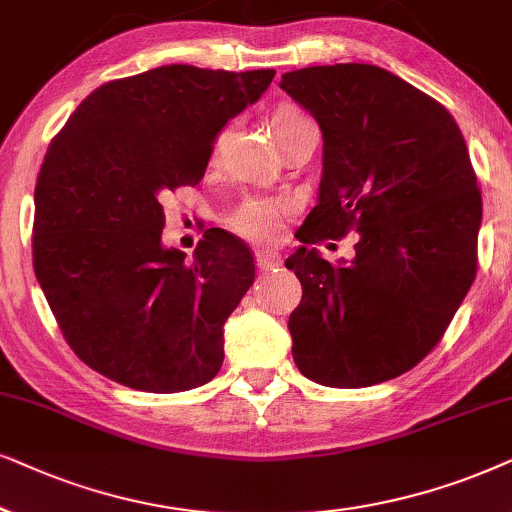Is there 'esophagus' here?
<instances>
[{"label": "esophagus", "instance_id": "esophagus-1", "mask_svg": "<svg viewBox=\"0 0 512 512\" xmlns=\"http://www.w3.org/2000/svg\"><path fill=\"white\" fill-rule=\"evenodd\" d=\"M255 260H257V269L260 271H271V269L281 267V255L274 250H257Z\"/></svg>", "mask_w": 512, "mask_h": 512}]
</instances>
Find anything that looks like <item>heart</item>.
Wrapping results in <instances>:
<instances>
[{
    "label": "heart",
    "mask_w": 512,
    "mask_h": 512,
    "mask_svg": "<svg viewBox=\"0 0 512 512\" xmlns=\"http://www.w3.org/2000/svg\"><path fill=\"white\" fill-rule=\"evenodd\" d=\"M302 121H309V117L299 112L297 107L276 109V114L271 117V135L276 138V135L290 131ZM285 208H288V203L281 199H250L229 217V224L236 234L250 238V241H269L276 236Z\"/></svg>",
    "instance_id": "1"
}]
</instances>
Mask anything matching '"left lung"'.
Instances as JSON below:
<instances>
[{
    "label": "left lung",
    "instance_id": "obj_1",
    "mask_svg": "<svg viewBox=\"0 0 512 512\" xmlns=\"http://www.w3.org/2000/svg\"><path fill=\"white\" fill-rule=\"evenodd\" d=\"M281 88L323 133L318 206L285 260L302 283L292 358L332 388L400 377L435 349L478 271L482 194L466 140L438 100L377 65L304 67ZM349 230L351 263L312 248Z\"/></svg>",
    "mask_w": 512,
    "mask_h": 512
}]
</instances>
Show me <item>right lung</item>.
I'll return each instance as SVG.
<instances>
[{
  "instance_id": "obj_1",
  "label": "right lung",
  "mask_w": 512,
  "mask_h": 512,
  "mask_svg": "<svg viewBox=\"0 0 512 512\" xmlns=\"http://www.w3.org/2000/svg\"><path fill=\"white\" fill-rule=\"evenodd\" d=\"M274 74L163 65L107 81L51 140L34 189V274L67 344L102 377L177 393L220 372L252 252L224 229H208L192 260L163 248L161 201L199 185L217 135Z\"/></svg>"
}]
</instances>
